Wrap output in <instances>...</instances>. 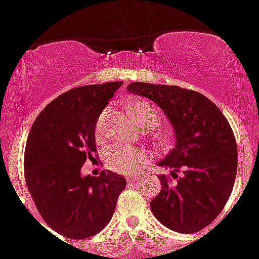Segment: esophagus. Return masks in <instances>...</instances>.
<instances>
[{"mask_svg": "<svg viewBox=\"0 0 259 259\" xmlns=\"http://www.w3.org/2000/svg\"><path fill=\"white\" fill-rule=\"evenodd\" d=\"M126 179H127V181H129V183H132V181H137V180H138V177H136V176H127Z\"/></svg>", "mask_w": 259, "mask_h": 259, "instance_id": "1", "label": "esophagus"}]
</instances>
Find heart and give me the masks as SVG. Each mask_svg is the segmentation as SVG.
<instances>
[{"mask_svg": "<svg viewBox=\"0 0 259 259\" xmlns=\"http://www.w3.org/2000/svg\"><path fill=\"white\" fill-rule=\"evenodd\" d=\"M129 113L132 118L137 122L141 129H154L160 123V112L151 103L145 100H137L132 103L129 107ZM107 118L108 109L103 111L98 117L95 125L96 138L102 139L107 132ZM173 134L169 130H163L159 134V145L161 147H170L173 143ZM146 156L143 152L138 151L136 148L125 145L112 146L107 151V164L112 170L118 173H133L142 167Z\"/></svg>", "mask_w": 259, "mask_h": 259, "instance_id": "heart-1", "label": "heart"}]
</instances>
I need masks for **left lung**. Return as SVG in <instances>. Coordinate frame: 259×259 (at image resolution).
<instances>
[{
  "instance_id": "obj_1",
  "label": "left lung",
  "mask_w": 259,
  "mask_h": 259,
  "mask_svg": "<svg viewBox=\"0 0 259 259\" xmlns=\"http://www.w3.org/2000/svg\"><path fill=\"white\" fill-rule=\"evenodd\" d=\"M127 91L156 103L176 137L175 148L157 165L173 169L177 181L159 176L161 190L150 203L152 213L176 232L201 231L222 212L232 193L237 172L232 127L219 108L197 91L143 82L130 83Z\"/></svg>"
}]
</instances>
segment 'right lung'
I'll return each instance as SVG.
<instances>
[{
  "mask_svg": "<svg viewBox=\"0 0 259 259\" xmlns=\"http://www.w3.org/2000/svg\"><path fill=\"white\" fill-rule=\"evenodd\" d=\"M122 82L89 84L65 92L37 116L27 138L24 177L36 207L64 237L87 238L109 223L125 177L102 170L80 175L96 152L95 125Z\"/></svg>",
  "mask_w": 259,
  "mask_h": 259,
  "instance_id": "1",
  "label": "right lung"
}]
</instances>
